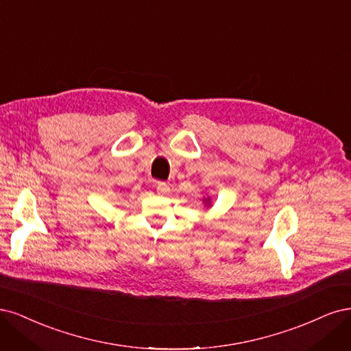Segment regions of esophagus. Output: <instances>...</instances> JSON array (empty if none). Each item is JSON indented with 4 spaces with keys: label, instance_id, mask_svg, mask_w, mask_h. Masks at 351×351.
<instances>
[{
    "label": "esophagus",
    "instance_id": "1",
    "mask_svg": "<svg viewBox=\"0 0 351 351\" xmlns=\"http://www.w3.org/2000/svg\"><path fill=\"white\" fill-rule=\"evenodd\" d=\"M156 188H157V192H160V194H166V192H169V185L166 182H157Z\"/></svg>",
    "mask_w": 351,
    "mask_h": 351
}]
</instances>
